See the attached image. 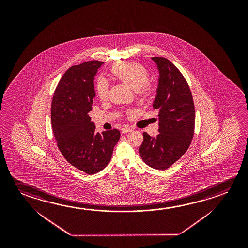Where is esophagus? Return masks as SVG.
<instances>
[{"mask_svg": "<svg viewBox=\"0 0 248 248\" xmlns=\"http://www.w3.org/2000/svg\"><path fill=\"white\" fill-rule=\"evenodd\" d=\"M122 133L124 134H125V133H128V132H130V131H132L133 129L131 128V127H129V126H124L122 128Z\"/></svg>", "mask_w": 248, "mask_h": 248, "instance_id": "esophagus-1", "label": "esophagus"}]
</instances>
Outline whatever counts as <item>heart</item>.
I'll return each instance as SVG.
<instances>
[{"label":"heart","instance_id":"obj_1","mask_svg":"<svg viewBox=\"0 0 248 248\" xmlns=\"http://www.w3.org/2000/svg\"><path fill=\"white\" fill-rule=\"evenodd\" d=\"M110 73L117 79L129 85L130 88L136 90L139 97L143 99H148L154 93V85L148 81V70L144 65L138 62H118L111 67ZM96 92L100 100H106L109 95V85L107 81L103 78H99L96 84Z\"/></svg>","mask_w":248,"mask_h":248}]
</instances>
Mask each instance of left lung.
<instances>
[{
  "label": "left lung",
  "instance_id": "left-lung-1",
  "mask_svg": "<svg viewBox=\"0 0 248 248\" xmlns=\"http://www.w3.org/2000/svg\"><path fill=\"white\" fill-rule=\"evenodd\" d=\"M160 77L153 107L159 111L156 138L143 132L140 155L147 165L164 170L181 158L195 131V105L185 78L166 58L152 57Z\"/></svg>",
  "mask_w": 248,
  "mask_h": 248
}]
</instances>
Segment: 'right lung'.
I'll return each mask as SVG.
<instances>
[{"label":"right lung","instance_id":"1","mask_svg":"<svg viewBox=\"0 0 248 248\" xmlns=\"http://www.w3.org/2000/svg\"><path fill=\"white\" fill-rule=\"evenodd\" d=\"M103 64L91 61L70 67L54 91L51 106L52 127L59 150L70 164L88 175L108 165L120 138L117 129L96 134L89 116L96 96L94 76Z\"/></svg>","mask_w":248,"mask_h":248}]
</instances>
